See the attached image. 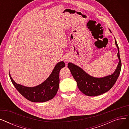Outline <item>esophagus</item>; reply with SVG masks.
<instances>
[{"instance_id": "obj_1", "label": "esophagus", "mask_w": 129, "mask_h": 129, "mask_svg": "<svg viewBox=\"0 0 129 129\" xmlns=\"http://www.w3.org/2000/svg\"><path fill=\"white\" fill-rule=\"evenodd\" d=\"M64 61L65 62H69L70 61V59L69 58H65Z\"/></svg>"}]
</instances>
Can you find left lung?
Here are the masks:
<instances>
[{"instance_id": "1", "label": "left lung", "mask_w": 129, "mask_h": 129, "mask_svg": "<svg viewBox=\"0 0 129 129\" xmlns=\"http://www.w3.org/2000/svg\"><path fill=\"white\" fill-rule=\"evenodd\" d=\"M115 43L118 48V57L119 60L116 70L111 75L101 78L94 77L90 76L80 67L72 63L68 64L69 69L76 80L79 89L85 95L88 96L100 95L109 91L116 82L121 69V61L119 47L116 39Z\"/></svg>"}]
</instances>
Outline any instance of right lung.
<instances>
[{"instance_id": "right-lung-1", "label": "right lung", "mask_w": 129, "mask_h": 129, "mask_svg": "<svg viewBox=\"0 0 129 129\" xmlns=\"http://www.w3.org/2000/svg\"><path fill=\"white\" fill-rule=\"evenodd\" d=\"M65 64L62 61L54 67L51 75L43 83L33 87H25L17 84L12 78L11 82L17 90L26 99L34 103H43L53 99L56 95L59 88V73Z\"/></svg>"}]
</instances>
